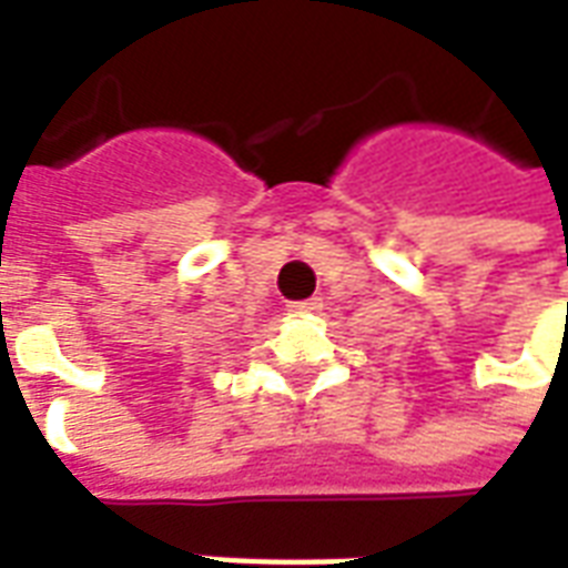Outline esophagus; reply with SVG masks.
<instances>
[{
	"mask_svg": "<svg viewBox=\"0 0 568 568\" xmlns=\"http://www.w3.org/2000/svg\"><path fill=\"white\" fill-rule=\"evenodd\" d=\"M321 306L324 303L318 301V297H310V301H297L288 306V315H294V318H312V315H318Z\"/></svg>",
	"mask_w": 568,
	"mask_h": 568,
	"instance_id": "1",
	"label": "esophagus"
}]
</instances>
